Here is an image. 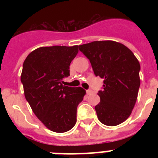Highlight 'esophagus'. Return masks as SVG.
I'll list each match as a JSON object with an SVG mask.
<instances>
[{
  "mask_svg": "<svg viewBox=\"0 0 158 158\" xmlns=\"http://www.w3.org/2000/svg\"><path fill=\"white\" fill-rule=\"evenodd\" d=\"M93 94V91H92L91 89H89V90H87V94Z\"/></svg>",
  "mask_w": 158,
  "mask_h": 158,
  "instance_id": "34e87169",
  "label": "esophagus"
}]
</instances>
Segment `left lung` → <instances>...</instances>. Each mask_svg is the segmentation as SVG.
Returning a JSON list of instances; mask_svg holds the SVG:
<instances>
[{"mask_svg": "<svg viewBox=\"0 0 158 158\" xmlns=\"http://www.w3.org/2000/svg\"><path fill=\"white\" fill-rule=\"evenodd\" d=\"M96 76L104 79L95 106L100 122L115 126L130 116L140 86V64L131 51L114 41H95L79 46Z\"/></svg>", "mask_w": 158, "mask_h": 158, "instance_id": "8db88e82", "label": "left lung"}]
</instances>
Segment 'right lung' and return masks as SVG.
Returning <instances> with one entry per match:
<instances>
[{"label":"right lung","mask_w":158,"mask_h":158,"mask_svg":"<svg viewBox=\"0 0 158 158\" xmlns=\"http://www.w3.org/2000/svg\"><path fill=\"white\" fill-rule=\"evenodd\" d=\"M78 52V46L43 47L29 53L23 64L21 82L26 100L36 116L53 132L64 133L74 127L77 106L86 94L81 87L62 84Z\"/></svg>","instance_id":"add662e5"}]
</instances>
